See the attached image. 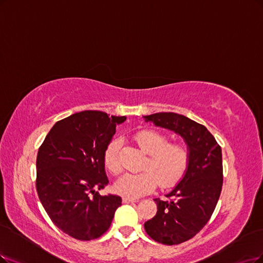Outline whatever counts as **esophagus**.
<instances>
[{
    "label": "esophagus",
    "mask_w": 263,
    "mask_h": 263,
    "mask_svg": "<svg viewBox=\"0 0 263 263\" xmlns=\"http://www.w3.org/2000/svg\"><path fill=\"white\" fill-rule=\"evenodd\" d=\"M123 203H133V202H137V199H131V198H123L122 199Z\"/></svg>",
    "instance_id": "1"
}]
</instances>
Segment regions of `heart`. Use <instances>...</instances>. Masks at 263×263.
<instances>
[{
  "label": "heart",
  "instance_id": "obj_1",
  "mask_svg": "<svg viewBox=\"0 0 263 263\" xmlns=\"http://www.w3.org/2000/svg\"><path fill=\"white\" fill-rule=\"evenodd\" d=\"M133 140L139 147L147 154L142 172L138 174L124 173L116 181L115 191L126 198H138L153 192L157 187L167 189L174 185L185 173L190 151L186 145L181 143H168L166 134L156 130H142L134 134ZM119 140H112L104 152V164L112 174L119 173Z\"/></svg>",
  "mask_w": 263,
  "mask_h": 263
}]
</instances>
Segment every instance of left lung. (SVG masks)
Masks as SVG:
<instances>
[{
  "label": "left lung",
  "mask_w": 263,
  "mask_h": 263,
  "mask_svg": "<svg viewBox=\"0 0 263 263\" xmlns=\"http://www.w3.org/2000/svg\"><path fill=\"white\" fill-rule=\"evenodd\" d=\"M144 119L181 135L190 151L185 174L166 195L170 200L155 198L156 216L144 223L154 240L178 245L195 236L215 211L223 184L221 147L205 125L183 115L157 112Z\"/></svg>",
  "instance_id": "left-lung-1"
}]
</instances>
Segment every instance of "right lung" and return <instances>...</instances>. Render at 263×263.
<instances>
[{
  "label": "right lung",
  "mask_w": 263,
  "mask_h": 263,
  "mask_svg": "<svg viewBox=\"0 0 263 263\" xmlns=\"http://www.w3.org/2000/svg\"><path fill=\"white\" fill-rule=\"evenodd\" d=\"M125 117L84 110L57 121L39 148L36 192L54 224L79 240L109 229L121 197L101 195L107 184L104 152Z\"/></svg>",
  "instance_id": "obj_1"
}]
</instances>
